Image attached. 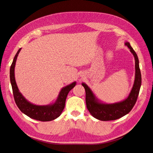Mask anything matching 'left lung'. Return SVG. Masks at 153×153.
Instances as JSON below:
<instances>
[{"label": "left lung", "mask_w": 153, "mask_h": 153, "mask_svg": "<svg viewBox=\"0 0 153 153\" xmlns=\"http://www.w3.org/2000/svg\"><path fill=\"white\" fill-rule=\"evenodd\" d=\"M124 44L128 47L134 55L135 70L134 84L129 94L126 99L112 104L103 102L97 98L91 89L85 83H82V85L84 87L86 92L85 101L87 109L94 118L101 121L115 120L127 115L134 106L139 93L142 84L139 61L137 53L128 41H126Z\"/></svg>", "instance_id": "8db88e82"}]
</instances>
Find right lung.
<instances>
[{
	"instance_id": "obj_1",
	"label": "right lung",
	"mask_w": 153,
	"mask_h": 153,
	"mask_svg": "<svg viewBox=\"0 0 153 153\" xmlns=\"http://www.w3.org/2000/svg\"><path fill=\"white\" fill-rule=\"evenodd\" d=\"M21 50V48L18 50L15 57H14L10 70V82L12 87L14 98H15L17 106L23 114L36 120L41 121H49L56 119L61 115L65 108L68 94L69 91L71 90V89L75 87L76 85V82L74 81L71 84L63 87L58 95L56 101L52 104L39 105L31 103L29 101H27L19 91L15 77L16 62Z\"/></svg>"
}]
</instances>
